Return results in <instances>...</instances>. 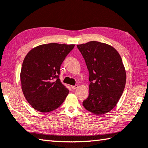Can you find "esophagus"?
<instances>
[{"instance_id":"1","label":"esophagus","mask_w":148,"mask_h":148,"mask_svg":"<svg viewBox=\"0 0 148 148\" xmlns=\"http://www.w3.org/2000/svg\"><path fill=\"white\" fill-rule=\"evenodd\" d=\"M77 87H78V86H77V85H75V86H71V88L72 89H76Z\"/></svg>"}]
</instances>
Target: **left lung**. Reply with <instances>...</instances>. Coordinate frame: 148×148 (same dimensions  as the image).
<instances>
[{
    "label": "left lung",
    "mask_w": 148,
    "mask_h": 148,
    "mask_svg": "<svg viewBox=\"0 0 148 148\" xmlns=\"http://www.w3.org/2000/svg\"><path fill=\"white\" fill-rule=\"evenodd\" d=\"M85 59L89 77V94L85 108L92 114L108 113L117 104L126 83L121 56L108 44L97 41L77 45Z\"/></svg>",
    "instance_id": "obj_1"
}]
</instances>
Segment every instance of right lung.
Returning a JSON list of instances; mask_svg holds the SVG:
<instances>
[{
  "mask_svg": "<svg viewBox=\"0 0 148 148\" xmlns=\"http://www.w3.org/2000/svg\"><path fill=\"white\" fill-rule=\"evenodd\" d=\"M74 47V44H43L32 49L25 57L20 74L21 89L34 109L49 112L64 102L69 91L59 78L60 67Z\"/></svg>",
  "mask_w": 148,
  "mask_h": 148,
  "instance_id": "right-lung-1",
  "label": "right lung"
}]
</instances>
